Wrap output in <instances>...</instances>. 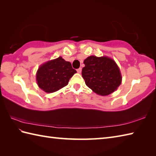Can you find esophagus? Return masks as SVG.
Here are the masks:
<instances>
[{
	"label": "esophagus",
	"mask_w": 156,
	"mask_h": 156,
	"mask_svg": "<svg viewBox=\"0 0 156 156\" xmlns=\"http://www.w3.org/2000/svg\"><path fill=\"white\" fill-rule=\"evenodd\" d=\"M81 71H82V69L81 68H79L78 69H77V71L78 73H81Z\"/></svg>",
	"instance_id": "esophagus-1"
}]
</instances>
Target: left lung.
Returning <instances> with one entry per match:
<instances>
[{"mask_svg":"<svg viewBox=\"0 0 156 156\" xmlns=\"http://www.w3.org/2000/svg\"><path fill=\"white\" fill-rule=\"evenodd\" d=\"M83 63L82 77L86 85L98 95H108L122 83L119 68L112 58L91 55L85 58Z\"/></svg>","mask_w":156,"mask_h":156,"instance_id":"obj_1","label":"left lung"}]
</instances>
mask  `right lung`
<instances>
[{
    "label": "right lung",
    "instance_id": "1",
    "mask_svg": "<svg viewBox=\"0 0 156 156\" xmlns=\"http://www.w3.org/2000/svg\"><path fill=\"white\" fill-rule=\"evenodd\" d=\"M76 73L70 62L59 57L40 65L36 74L37 83L44 92L53 93L67 85Z\"/></svg>",
    "mask_w": 156,
    "mask_h": 156
}]
</instances>
